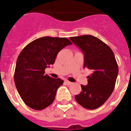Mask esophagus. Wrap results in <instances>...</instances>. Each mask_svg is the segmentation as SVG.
Returning <instances> with one entry per match:
<instances>
[{"mask_svg":"<svg viewBox=\"0 0 131 131\" xmlns=\"http://www.w3.org/2000/svg\"><path fill=\"white\" fill-rule=\"evenodd\" d=\"M65 83L67 85H71V84H72V82H69V81H68V80H66Z\"/></svg>","mask_w":131,"mask_h":131,"instance_id":"1","label":"esophagus"}]
</instances>
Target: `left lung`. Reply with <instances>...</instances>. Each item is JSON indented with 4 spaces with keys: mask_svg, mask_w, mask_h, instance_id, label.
I'll return each instance as SVG.
<instances>
[{
    "mask_svg": "<svg viewBox=\"0 0 131 131\" xmlns=\"http://www.w3.org/2000/svg\"><path fill=\"white\" fill-rule=\"evenodd\" d=\"M84 55V67L90 69L88 84L81 85L82 91L75 96L76 101L88 110H95L104 104L114 91L118 67L112 49L92 35L70 37Z\"/></svg>",
    "mask_w": 131,
    "mask_h": 131,
    "instance_id": "obj_1",
    "label": "left lung"
}]
</instances>
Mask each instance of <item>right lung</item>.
Wrapping results in <instances>:
<instances>
[{
    "label": "right lung",
    "instance_id": "add662e5",
    "mask_svg": "<svg viewBox=\"0 0 131 131\" xmlns=\"http://www.w3.org/2000/svg\"><path fill=\"white\" fill-rule=\"evenodd\" d=\"M71 44L67 38L43 37L28 44L20 52L14 81L18 93L29 107L42 110L53 103L58 88L64 82L45 75V69L54 63L62 49Z\"/></svg>",
    "mask_w": 131,
    "mask_h": 131
}]
</instances>
